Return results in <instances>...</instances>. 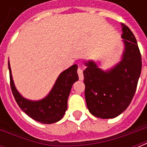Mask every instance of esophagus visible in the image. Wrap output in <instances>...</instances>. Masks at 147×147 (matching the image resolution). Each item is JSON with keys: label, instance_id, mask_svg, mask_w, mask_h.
<instances>
[{"label": "esophagus", "instance_id": "esophagus-1", "mask_svg": "<svg viewBox=\"0 0 147 147\" xmlns=\"http://www.w3.org/2000/svg\"><path fill=\"white\" fill-rule=\"evenodd\" d=\"M77 72H78V75H79V78H80V80H83V70H82V68L79 67V68H78V71H77Z\"/></svg>", "mask_w": 147, "mask_h": 147}]
</instances>
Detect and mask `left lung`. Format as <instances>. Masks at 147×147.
<instances>
[{
	"mask_svg": "<svg viewBox=\"0 0 147 147\" xmlns=\"http://www.w3.org/2000/svg\"><path fill=\"white\" fill-rule=\"evenodd\" d=\"M124 51L121 61L103 71L94 61L85 62L83 71L85 98L90 113L102 119H110L125 110L136 93L142 70V57L136 37L122 24Z\"/></svg>",
	"mask_w": 147,
	"mask_h": 147,
	"instance_id": "obj_1",
	"label": "left lung"
}]
</instances>
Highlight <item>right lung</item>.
<instances>
[{
  "label": "right lung",
  "instance_id": "add662e5",
  "mask_svg": "<svg viewBox=\"0 0 147 147\" xmlns=\"http://www.w3.org/2000/svg\"><path fill=\"white\" fill-rule=\"evenodd\" d=\"M77 68L78 66L74 64L61 72L50 92L45 98L39 101H30L24 98L16 88L8 61L10 86L16 102L25 113L36 121L42 123L57 122L65 114L71 86L79 80Z\"/></svg>",
  "mask_w": 147,
  "mask_h": 147
}]
</instances>
